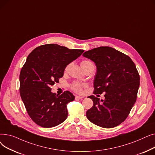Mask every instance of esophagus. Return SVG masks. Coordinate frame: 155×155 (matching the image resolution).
Listing matches in <instances>:
<instances>
[{
	"label": "esophagus",
	"mask_w": 155,
	"mask_h": 155,
	"mask_svg": "<svg viewBox=\"0 0 155 155\" xmlns=\"http://www.w3.org/2000/svg\"><path fill=\"white\" fill-rule=\"evenodd\" d=\"M84 98V97H80V96H78V95H76L75 96V99H83Z\"/></svg>",
	"instance_id": "esophagus-1"
}]
</instances>
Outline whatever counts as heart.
<instances>
[{
  "label": "heart",
  "instance_id": "obj_1",
  "mask_svg": "<svg viewBox=\"0 0 155 155\" xmlns=\"http://www.w3.org/2000/svg\"><path fill=\"white\" fill-rule=\"evenodd\" d=\"M81 66L83 68V69L85 70V69L89 68V67H94V65L93 64V63L90 61V60H85L82 61L81 62ZM70 64H68V65H67L66 67L64 68V71H67L69 67H70ZM87 85L85 84H82V83H79V82H73L71 84V88L72 89V91H73L74 92H75L76 93L78 94H81L82 93V90L84 87H86Z\"/></svg>",
  "mask_w": 155,
  "mask_h": 155
}]
</instances>
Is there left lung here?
Listing matches in <instances>:
<instances>
[{"mask_svg":"<svg viewBox=\"0 0 155 155\" xmlns=\"http://www.w3.org/2000/svg\"><path fill=\"white\" fill-rule=\"evenodd\" d=\"M83 55L97 66L94 94L105 92L101 101L94 95L88 97L94 104L87 111V117L98 126L114 127L126 120L136 101L139 73L129 56L111 47L94 48Z\"/></svg>","mask_w":155,"mask_h":155,"instance_id":"8db88e82","label":"left lung"}]
</instances>
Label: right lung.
Returning a JSON list of instances; mask_svg holds the SVG:
<instances>
[{
	"label": "right lung",
	"mask_w": 155,
	"mask_h": 155,
	"mask_svg": "<svg viewBox=\"0 0 155 155\" xmlns=\"http://www.w3.org/2000/svg\"><path fill=\"white\" fill-rule=\"evenodd\" d=\"M56 44L39 46L28 55L19 75V92L29 116L38 126L49 128L68 116L67 105L75 96L68 91L60 95L51 92L59 83L65 67L84 53Z\"/></svg>",
	"instance_id": "add662e5"
}]
</instances>
